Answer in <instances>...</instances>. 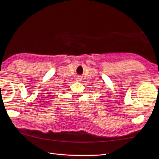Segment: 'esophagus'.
<instances>
[{
	"label": "esophagus",
	"mask_w": 159,
	"mask_h": 159,
	"mask_svg": "<svg viewBox=\"0 0 159 159\" xmlns=\"http://www.w3.org/2000/svg\"><path fill=\"white\" fill-rule=\"evenodd\" d=\"M76 80H77V81H80V80H81V78H80V76H77L76 78Z\"/></svg>",
	"instance_id": "1"
}]
</instances>
